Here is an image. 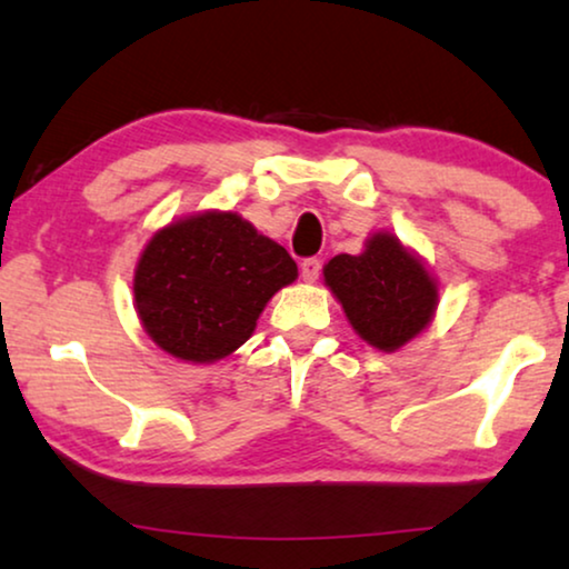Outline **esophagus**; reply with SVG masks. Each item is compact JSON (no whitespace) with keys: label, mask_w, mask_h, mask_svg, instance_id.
Segmentation results:
<instances>
[{"label":"esophagus","mask_w":569,"mask_h":569,"mask_svg":"<svg viewBox=\"0 0 569 569\" xmlns=\"http://www.w3.org/2000/svg\"><path fill=\"white\" fill-rule=\"evenodd\" d=\"M321 273V260L319 258H306L301 263V276L306 283H317V278Z\"/></svg>","instance_id":"1"}]
</instances>
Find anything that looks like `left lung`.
Returning <instances> with one entry per match:
<instances>
[{"instance_id": "obj_1", "label": "left lung", "mask_w": 569, "mask_h": 569, "mask_svg": "<svg viewBox=\"0 0 569 569\" xmlns=\"http://www.w3.org/2000/svg\"><path fill=\"white\" fill-rule=\"evenodd\" d=\"M323 283L367 345L398 351L432 321L438 283L426 263L392 232H375L359 256H333Z\"/></svg>"}]
</instances>
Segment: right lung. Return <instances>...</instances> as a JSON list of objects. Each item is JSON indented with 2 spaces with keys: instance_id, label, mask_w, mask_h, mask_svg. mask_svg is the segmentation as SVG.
<instances>
[{
  "instance_id": "1",
  "label": "right lung",
  "mask_w": 569,
  "mask_h": 569,
  "mask_svg": "<svg viewBox=\"0 0 569 569\" xmlns=\"http://www.w3.org/2000/svg\"><path fill=\"white\" fill-rule=\"evenodd\" d=\"M299 276L238 212L189 214L154 232L133 273L143 331L167 355L210 365L246 345L266 303Z\"/></svg>"
}]
</instances>
